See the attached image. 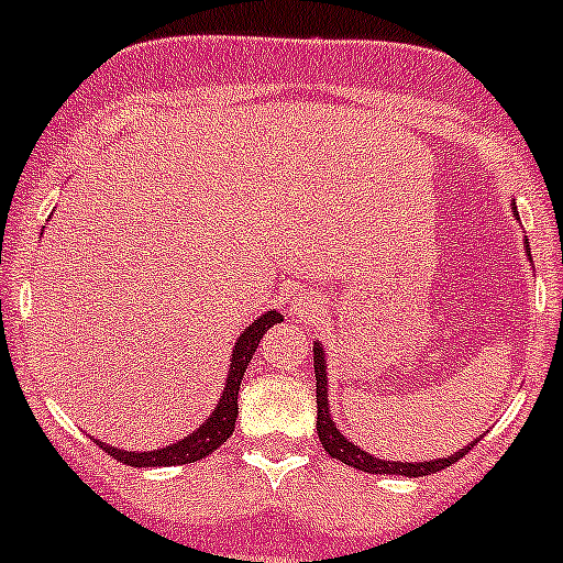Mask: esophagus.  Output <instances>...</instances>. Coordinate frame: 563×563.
I'll use <instances>...</instances> for the list:
<instances>
[{"label": "esophagus", "instance_id": "1", "mask_svg": "<svg viewBox=\"0 0 563 563\" xmlns=\"http://www.w3.org/2000/svg\"><path fill=\"white\" fill-rule=\"evenodd\" d=\"M291 310H294V313H297L299 318H310V313H313V310H310V305L305 302L302 297L294 299V302H291Z\"/></svg>", "mask_w": 563, "mask_h": 563}]
</instances>
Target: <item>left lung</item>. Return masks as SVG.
Masks as SVG:
<instances>
[{"label":"left lung","mask_w":563,"mask_h":563,"mask_svg":"<svg viewBox=\"0 0 563 563\" xmlns=\"http://www.w3.org/2000/svg\"><path fill=\"white\" fill-rule=\"evenodd\" d=\"M512 209H515V203H512ZM515 212H518V209H515ZM526 253L531 255V247H528V242H526ZM313 367H316V402H318V422H316L318 439H321L323 450H327L329 457L340 460V463L351 465V468L367 471V474L428 476V474H435V471L446 468V465L457 463V460L463 457L465 452H468L471 446L476 444V441H474V444H468V446H465V450L455 452V455L435 457V460H424V463H395V460H382V457L371 455V452L360 450V446H356L354 441L345 439V435L338 430V424L332 422V417H329L327 354H323L321 343H313Z\"/></svg>","instance_id":"obj_1"}]
</instances>
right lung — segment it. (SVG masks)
Listing matches in <instances>:
<instances>
[{
    "instance_id": "obj_1",
    "label": "right lung",
    "mask_w": 563,
    "mask_h": 563,
    "mask_svg": "<svg viewBox=\"0 0 563 563\" xmlns=\"http://www.w3.org/2000/svg\"><path fill=\"white\" fill-rule=\"evenodd\" d=\"M283 316L277 310H266L264 316L255 318L253 323L245 329V332L236 338L234 351H231V365H229V378H225L223 395H220L218 406L214 411L209 413L207 419L201 422V428L192 430L190 435H185L176 444L163 446V450L155 452H128V450H117V446H108L103 441L95 439V444H100L103 450L111 455L113 460L124 465H135V468H155V465H181V463H196V460L212 455L220 444L231 439L236 424V395H240V384L242 376L247 371V362L253 360L255 349H258L261 338L269 327L280 323Z\"/></svg>"
}]
</instances>
